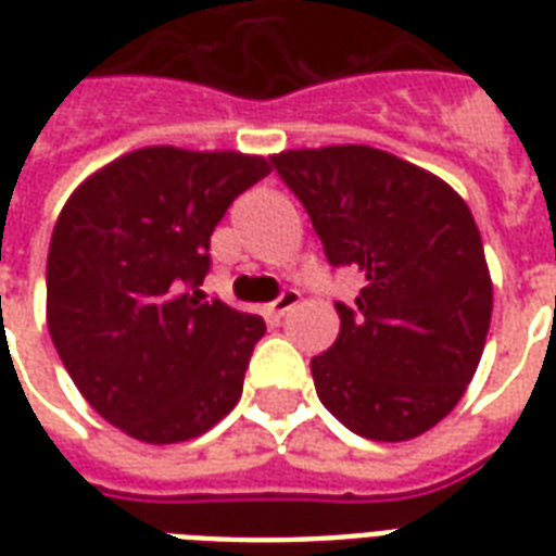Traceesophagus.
Listing matches in <instances>:
<instances>
[{"mask_svg": "<svg viewBox=\"0 0 556 556\" xmlns=\"http://www.w3.org/2000/svg\"><path fill=\"white\" fill-rule=\"evenodd\" d=\"M298 303H301V291L286 289L282 294H279L277 301L267 306V315H270V318H282V315L289 313V309H294Z\"/></svg>", "mask_w": 556, "mask_h": 556, "instance_id": "1", "label": "esophagus"}]
</instances>
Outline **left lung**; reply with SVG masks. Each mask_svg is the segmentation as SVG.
Wrapping results in <instances>:
<instances>
[{
    "mask_svg": "<svg viewBox=\"0 0 556 556\" xmlns=\"http://www.w3.org/2000/svg\"><path fill=\"white\" fill-rule=\"evenodd\" d=\"M333 267H357V301L337 303V342L313 357L315 393L369 441H410L465 396L491 325L477 223L450 184L369 146L270 157Z\"/></svg>",
    "mask_w": 556,
    "mask_h": 556,
    "instance_id": "8db88e82",
    "label": "left lung"
}]
</instances>
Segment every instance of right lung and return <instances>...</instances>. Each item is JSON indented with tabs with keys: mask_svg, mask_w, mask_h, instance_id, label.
<instances>
[{
	"mask_svg": "<svg viewBox=\"0 0 556 556\" xmlns=\"http://www.w3.org/2000/svg\"><path fill=\"white\" fill-rule=\"evenodd\" d=\"M270 163L154 146L79 184L47 255V325L91 408L130 438L178 443L226 417L265 337L258 315L205 301L211 235Z\"/></svg>",
	"mask_w": 556,
	"mask_h": 556,
	"instance_id": "add662e5",
	"label": "right lung"
}]
</instances>
